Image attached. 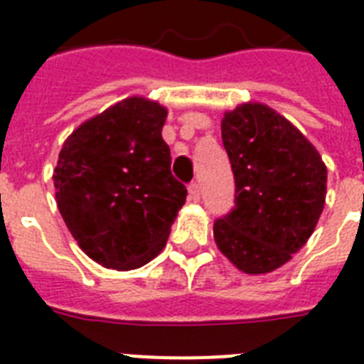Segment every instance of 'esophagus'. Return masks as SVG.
Listing matches in <instances>:
<instances>
[{
    "instance_id": "esophagus-1",
    "label": "esophagus",
    "mask_w": 364,
    "mask_h": 364,
    "mask_svg": "<svg viewBox=\"0 0 364 364\" xmlns=\"http://www.w3.org/2000/svg\"><path fill=\"white\" fill-rule=\"evenodd\" d=\"M188 200H191V202H198V200H200V185H198V183H191V185H188Z\"/></svg>"
}]
</instances>
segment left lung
<instances>
[{
  "instance_id": "8db88e82",
  "label": "left lung",
  "mask_w": 364,
  "mask_h": 364,
  "mask_svg": "<svg viewBox=\"0 0 364 364\" xmlns=\"http://www.w3.org/2000/svg\"><path fill=\"white\" fill-rule=\"evenodd\" d=\"M236 205L217 219V247L238 270L268 274L304 247L325 208L327 166L302 132L259 102L221 121Z\"/></svg>"
}]
</instances>
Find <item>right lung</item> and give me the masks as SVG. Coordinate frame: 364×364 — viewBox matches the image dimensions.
Wrapping results in <instances>:
<instances>
[{
  "instance_id": "add662e5",
  "label": "right lung",
  "mask_w": 364,
  "mask_h": 364,
  "mask_svg": "<svg viewBox=\"0 0 364 364\" xmlns=\"http://www.w3.org/2000/svg\"><path fill=\"white\" fill-rule=\"evenodd\" d=\"M168 109L132 96L71 132L54 168L60 215L104 268L134 270L164 249L187 188L162 139Z\"/></svg>"
}]
</instances>
